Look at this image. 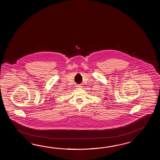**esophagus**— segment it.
<instances>
[{
    "mask_svg": "<svg viewBox=\"0 0 160 160\" xmlns=\"http://www.w3.org/2000/svg\"><path fill=\"white\" fill-rule=\"evenodd\" d=\"M77 88H82V86H81V85H77Z\"/></svg>",
    "mask_w": 160,
    "mask_h": 160,
    "instance_id": "esophagus-1",
    "label": "esophagus"
}]
</instances>
